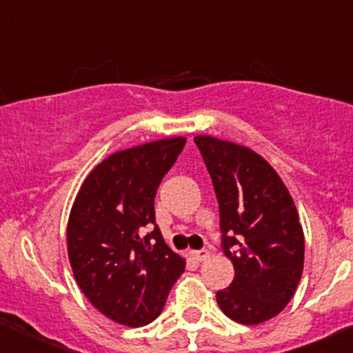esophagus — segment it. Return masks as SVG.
Instances as JSON below:
<instances>
[{
  "mask_svg": "<svg viewBox=\"0 0 353 353\" xmlns=\"http://www.w3.org/2000/svg\"><path fill=\"white\" fill-rule=\"evenodd\" d=\"M210 256V252L206 251V249H199V251H193V258L196 259V261H205L206 258Z\"/></svg>",
  "mask_w": 353,
  "mask_h": 353,
  "instance_id": "1",
  "label": "esophagus"
}]
</instances>
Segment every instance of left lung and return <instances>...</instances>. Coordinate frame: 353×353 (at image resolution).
I'll use <instances>...</instances> for the list:
<instances>
[{
  "label": "left lung",
  "instance_id": "1",
  "mask_svg": "<svg viewBox=\"0 0 353 353\" xmlns=\"http://www.w3.org/2000/svg\"><path fill=\"white\" fill-rule=\"evenodd\" d=\"M212 177L222 249L236 276L216 292L227 318L259 325L294 297L304 268V232L279 174L261 155L213 137H194Z\"/></svg>",
  "mask_w": 353,
  "mask_h": 353
}]
</instances>
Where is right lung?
Listing matches in <instances>:
<instances>
[{
    "instance_id": "1",
    "label": "right lung",
    "mask_w": 353,
    "mask_h": 353,
    "mask_svg": "<svg viewBox=\"0 0 353 353\" xmlns=\"http://www.w3.org/2000/svg\"><path fill=\"white\" fill-rule=\"evenodd\" d=\"M184 143L177 137L112 154L88 174L71 206L68 256L78 287L102 314L130 328L154 321L186 268L163 243L154 210Z\"/></svg>"
}]
</instances>
